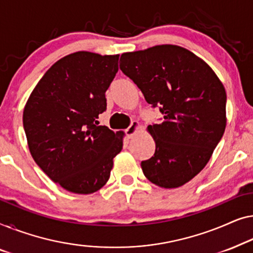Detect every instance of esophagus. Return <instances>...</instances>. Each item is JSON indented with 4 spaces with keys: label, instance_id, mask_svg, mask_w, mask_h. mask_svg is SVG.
<instances>
[{
    "label": "esophagus",
    "instance_id": "esophagus-1",
    "mask_svg": "<svg viewBox=\"0 0 253 253\" xmlns=\"http://www.w3.org/2000/svg\"><path fill=\"white\" fill-rule=\"evenodd\" d=\"M138 123L137 122H131V124L129 125V127L128 128H126V135L128 136V138H130L131 136H133V135L135 134V131L137 130V128H138Z\"/></svg>",
    "mask_w": 253,
    "mask_h": 253
}]
</instances>
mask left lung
<instances>
[{
	"label": "left lung",
	"mask_w": 253,
	"mask_h": 253,
	"mask_svg": "<svg viewBox=\"0 0 253 253\" xmlns=\"http://www.w3.org/2000/svg\"><path fill=\"white\" fill-rule=\"evenodd\" d=\"M120 70L164 116L148 126L156 150L141 163L143 174L162 188L183 186L204 169L225 131L221 81L196 55L172 44L125 52Z\"/></svg>",
	"instance_id": "1"
}]
</instances>
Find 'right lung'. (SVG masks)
Segmentation results:
<instances>
[{
	"label": "right lung",
	"instance_id": "right-lung-1",
	"mask_svg": "<svg viewBox=\"0 0 253 253\" xmlns=\"http://www.w3.org/2000/svg\"><path fill=\"white\" fill-rule=\"evenodd\" d=\"M119 55L78 51L56 62L25 105L23 124L31 155L64 189L92 194L108 182L123 135L98 126L105 91L118 72Z\"/></svg>",
	"mask_w": 253,
	"mask_h": 253
}]
</instances>
